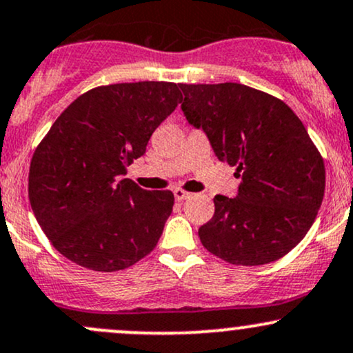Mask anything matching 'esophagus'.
I'll use <instances>...</instances> for the list:
<instances>
[{"label":"esophagus","instance_id":"1","mask_svg":"<svg viewBox=\"0 0 353 353\" xmlns=\"http://www.w3.org/2000/svg\"><path fill=\"white\" fill-rule=\"evenodd\" d=\"M174 197H176V201H184V199H189L191 197V192H185L183 189H174Z\"/></svg>","mask_w":353,"mask_h":353}]
</instances>
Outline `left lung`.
Returning a JSON list of instances; mask_svg holds the SVG:
<instances>
[{"label":"left lung","mask_w":353,"mask_h":353,"mask_svg":"<svg viewBox=\"0 0 353 353\" xmlns=\"http://www.w3.org/2000/svg\"><path fill=\"white\" fill-rule=\"evenodd\" d=\"M189 125L241 177L236 197L214 196L199 239L231 265L276 261L312 228L325 192L323 159L285 102L241 83L179 85Z\"/></svg>","instance_id":"obj_1"}]
</instances>
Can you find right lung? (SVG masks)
I'll return each instance as SVG.
<instances>
[{
	"label": "right lung",
	"mask_w": 353,
	"mask_h": 353,
	"mask_svg": "<svg viewBox=\"0 0 353 353\" xmlns=\"http://www.w3.org/2000/svg\"><path fill=\"white\" fill-rule=\"evenodd\" d=\"M181 99L169 82L107 85L55 120L33 154L28 196L43 233L70 261L110 273L156 248L174 194L123 176Z\"/></svg>",
	"instance_id": "add662e5"
}]
</instances>
